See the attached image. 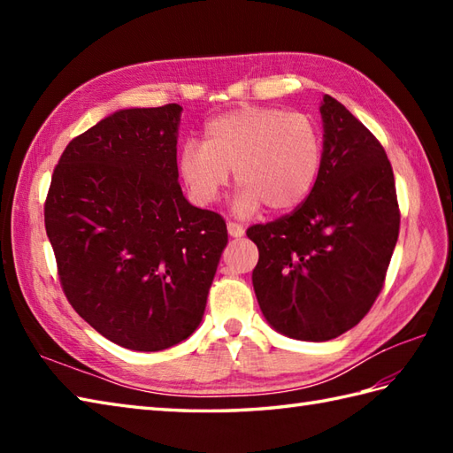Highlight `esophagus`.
I'll return each mask as SVG.
<instances>
[{
  "instance_id": "1",
  "label": "esophagus",
  "mask_w": 453,
  "mask_h": 453,
  "mask_svg": "<svg viewBox=\"0 0 453 453\" xmlns=\"http://www.w3.org/2000/svg\"><path fill=\"white\" fill-rule=\"evenodd\" d=\"M227 234L232 237H243L245 227L242 224H235V221H227Z\"/></svg>"
}]
</instances>
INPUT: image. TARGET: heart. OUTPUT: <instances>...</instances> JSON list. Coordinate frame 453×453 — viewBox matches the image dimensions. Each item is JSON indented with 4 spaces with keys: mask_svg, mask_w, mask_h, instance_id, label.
<instances>
[{
    "mask_svg": "<svg viewBox=\"0 0 453 453\" xmlns=\"http://www.w3.org/2000/svg\"><path fill=\"white\" fill-rule=\"evenodd\" d=\"M323 156V132L311 114L242 107L211 119L204 143H182L177 165L192 202L200 206L219 198L235 169L242 188L234 211L249 216L263 204L273 211L302 204L319 179Z\"/></svg>",
    "mask_w": 453,
    "mask_h": 453,
    "instance_id": "b5f03b06",
    "label": "heart"
}]
</instances>
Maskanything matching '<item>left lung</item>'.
Instances as JSON below:
<instances>
[{"label": "left lung", "instance_id": "left-lung-1", "mask_svg": "<svg viewBox=\"0 0 453 453\" xmlns=\"http://www.w3.org/2000/svg\"><path fill=\"white\" fill-rule=\"evenodd\" d=\"M319 179L292 214L247 229L258 247L257 302L290 339L323 342L370 311L399 237V204L386 150L331 95L321 103Z\"/></svg>", "mask_w": 453, "mask_h": 453}]
</instances>
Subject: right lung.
Here are the masks:
<instances>
[{"mask_svg": "<svg viewBox=\"0 0 453 453\" xmlns=\"http://www.w3.org/2000/svg\"><path fill=\"white\" fill-rule=\"evenodd\" d=\"M182 107L122 109L73 138L44 204L67 302L104 339L156 352L196 331L226 221L182 196Z\"/></svg>", "mask_w": 453, "mask_h": 453, "instance_id": "1", "label": "right lung"}]
</instances>
